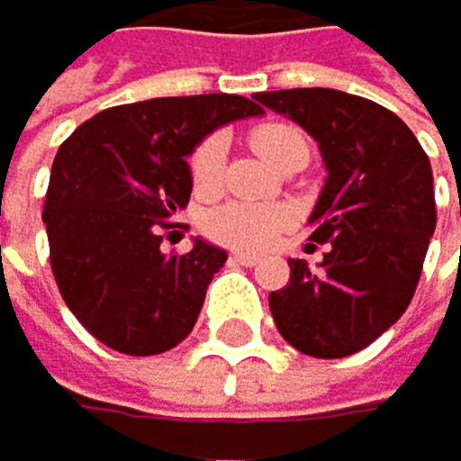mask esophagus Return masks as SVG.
Here are the masks:
<instances>
[{
	"mask_svg": "<svg viewBox=\"0 0 461 461\" xmlns=\"http://www.w3.org/2000/svg\"><path fill=\"white\" fill-rule=\"evenodd\" d=\"M229 261H232V264H240V267H255L258 261H261V258L252 255V252H232V258H229Z\"/></svg>",
	"mask_w": 461,
	"mask_h": 461,
	"instance_id": "34e87169",
	"label": "esophagus"
}]
</instances>
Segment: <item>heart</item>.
Wrapping results in <instances>:
<instances>
[{
  "instance_id": "obj_1",
  "label": "heart",
  "mask_w": 461,
  "mask_h": 461,
  "mask_svg": "<svg viewBox=\"0 0 461 461\" xmlns=\"http://www.w3.org/2000/svg\"><path fill=\"white\" fill-rule=\"evenodd\" d=\"M249 143L272 166H278L289 151L307 149L303 134L295 129V125H286V122L258 125V129H252V134H249ZM221 168H223V140L212 134L203 140V143H197V149L189 158V175H192L194 189L212 192L221 180ZM284 226H286L284 212L272 209V206L240 203V200L214 206L203 218L206 235L212 240L223 243V247H232V249H267L276 243Z\"/></svg>"
}]
</instances>
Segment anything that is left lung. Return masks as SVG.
Returning <instances> with one entry per match:
<instances>
[{
	"mask_svg": "<svg viewBox=\"0 0 461 461\" xmlns=\"http://www.w3.org/2000/svg\"><path fill=\"white\" fill-rule=\"evenodd\" d=\"M255 100L298 122L327 168L310 240L330 252L318 269L289 261V284L269 293L272 318L303 356H353L396 324L416 293L436 229L430 160L393 111L365 96L289 88Z\"/></svg>",
	"mask_w": 461,
	"mask_h": 461,
	"instance_id": "obj_1",
	"label": "left lung"
}]
</instances>
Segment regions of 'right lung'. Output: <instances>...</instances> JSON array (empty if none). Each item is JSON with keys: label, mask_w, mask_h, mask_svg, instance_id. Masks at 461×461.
<instances>
[{"label": "right lung", "mask_w": 461, "mask_h": 461, "mask_svg": "<svg viewBox=\"0 0 461 461\" xmlns=\"http://www.w3.org/2000/svg\"><path fill=\"white\" fill-rule=\"evenodd\" d=\"M264 108L238 94L158 96L105 108L59 146L42 223L57 286L96 341L158 356L192 332L226 252L194 238L185 255L160 249L189 203V154Z\"/></svg>", "instance_id": "add662e5"}]
</instances>
